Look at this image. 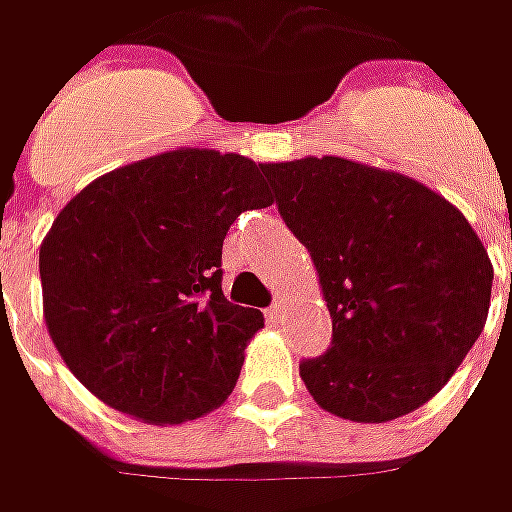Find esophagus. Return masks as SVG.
<instances>
[{"mask_svg":"<svg viewBox=\"0 0 512 512\" xmlns=\"http://www.w3.org/2000/svg\"><path fill=\"white\" fill-rule=\"evenodd\" d=\"M267 316H270L273 322H282V319H285V299H276V302L270 305V310H267Z\"/></svg>","mask_w":512,"mask_h":512,"instance_id":"obj_1","label":"esophagus"}]
</instances>
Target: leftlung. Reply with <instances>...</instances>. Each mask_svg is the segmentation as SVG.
Returning <instances> with one entry per match:
<instances>
[{
    "label": "left lung",
    "mask_w": 512,
    "mask_h": 512,
    "mask_svg": "<svg viewBox=\"0 0 512 512\" xmlns=\"http://www.w3.org/2000/svg\"><path fill=\"white\" fill-rule=\"evenodd\" d=\"M285 225L307 247L333 319L299 376L316 404L382 424L430 402L479 339L493 265L436 190L342 156L265 165Z\"/></svg>",
    "instance_id": "8db88e82"
}]
</instances>
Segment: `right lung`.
Segmentation results:
<instances>
[{"instance_id": "add662e5", "label": "right lung", "mask_w": 512, "mask_h": 512, "mask_svg": "<svg viewBox=\"0 0 512 512\" xmlns=\"http://www.w3.org/2000/svg\"><path fill=\"white\" fill-rule=\"evenodd\" d=\"M265 165L182 148L116 168L59 210L39 247L45 325L96 399L148 424L233 393L262 310L227 302L222 242L273 205Z\"/></svg>"}]
</instances>
